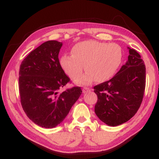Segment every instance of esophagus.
<instances>
[{"label": "esophagus", "mask_w": 159, "mask_h": 159, "mask_svg": "<svg viewBox=\"0 0 159 159\" xmlns=\"http://www.w3.org/2000/svg\"><path fill=\"white\" fill-rule=\"evenodd\" d=\"M90 90V88H85V87H84V88H83V89H82V92H83V93H88Z\"/></svg>", "instance_id": "obj_1"}]
</instances>
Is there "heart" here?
<instances>
[{
    "label": "heart",
    "mask_w": 159,
    "mask_h": 159,
    "mask_svg": "<svg viewBox=\"0 0 159 159\" xmlns=\"http://www.w3.org/2000/svg\"><path fill=\"white\" fill-rule=\"evenodd\" d=\"M122 56V50L119 45L86 40L74 45L71 55H63L60 64L64 72L72 80L81 75L84 66L88 71L77 82L88 84L95 80L98 82L110 80L120 66Z\"/></svg>",
    "instance_id": "obj_1"
}]
</instances>
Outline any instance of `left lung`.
Segmentation results:
<instances>
[{"instance_id":"left-lung-1","label":"left lung","mask_w":159,"mask_h":159,"mask_svg":"<svg viewBox=\"0 0 159 159\" xmlns=\"http://www.w3.org/2000/svg\"><path fill=\"white\" fill-rule=\"evenodd\" d=\"M129 55L114 77L94 87L98 96L95 113L111 127L127 122L136 114L145 88V66L137 51L128 48Z\"/></svg>"}]
</instances>
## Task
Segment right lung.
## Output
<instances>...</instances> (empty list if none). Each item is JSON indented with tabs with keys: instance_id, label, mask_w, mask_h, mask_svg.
Masks as SVG:
<instances>
[{
	"instance_id": "obj_1",
	"label": "right lung",
	"mask_w": 159,
	"mask_h": 159,
	"mask_svg": "<svg viewBox=\"0 0 159 159\" xmlns=\"http://www.w3.org/2000/svg\"><path fill=\"white\" fill-rule=\"evenodd\" d=\"M61 46L56 40L43 43L28 54L19 68L21 106L29 119L42 127L61 123L82 92L80 87L58 92L70 82L58 59Z\"/></svg>"
}]
</instances>
